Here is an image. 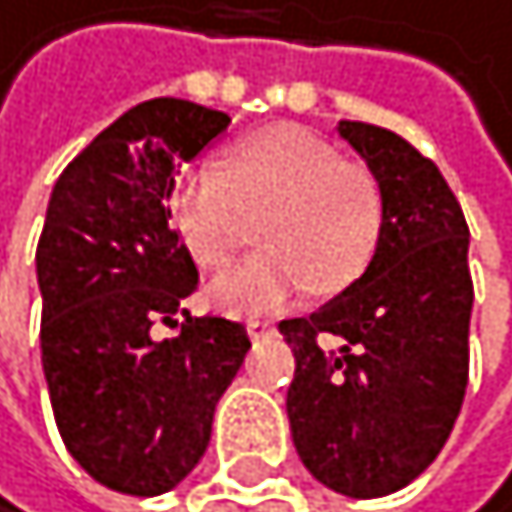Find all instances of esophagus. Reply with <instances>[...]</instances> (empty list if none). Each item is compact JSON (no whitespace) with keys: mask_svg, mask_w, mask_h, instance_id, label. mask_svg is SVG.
I'll list each match as a JSON object with an SVG mask.
<instances>
[{"mask_svg":"<svg viewBox=\"0 0 512 512\" xmlns=\"http://www.w3.org/2000/svg\"><path fill=\"white\" fill-rule=\"evenodd\" d=\"M248 335L258 342V338H271L274 335V322L271 319H251L248 322Z\"/></svg>","mask_w":512,"mask_h":512,"instance_id":"34e87169","label":"esophagus"}]
</instances>
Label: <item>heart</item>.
<instances>
[{
  "instance_id": "heart-1",
  "label": "heart",
  "mask_w": 512,
  "mask_h": 512,
  "mask_svg": "<svg viewBox=\"0 0 512 512\" xmlns=\"http://www.w3.org/2000/svg\"><path fill=\"white\" fill-rule=\"evenodd\" d=\"M174 219L193 258L222 267L254 238L264 248L212 280V303L264 313L296 290L329 296L371 264L384 229L381 180L335 144L296 125L241 138L225 170L196 167L174 190Z\"/></svg>"
}]
</instances>
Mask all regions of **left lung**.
Returning a JSON list of instances; mask_svg holds the SVG:
<instances>
[{
    "mask_svg": "<svg viewBox=\"0 0 512 512\" xmlns=\"http://www.w3.org/2000/svg\"><path fill=\"white\" fill-rule=\"evenodd\" d=\"M384 190L371 264L280 335L296 358L287 416L296 455L335 494L387 497L452 435L468 387V222L429 157L368 122H338ZM319 334L343 345L326 352Z\"/></svg>",
    "mask_w": 512,
    "mask_h": 512,
    "instance_id": "1",
    "label": "left lung"
}]
</instances>
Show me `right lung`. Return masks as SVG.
<instances>
[{"label": "right lung", "instance_id": "1", "mask_svg": "<svg viewBox=\"0 0 512 512\" xmlns=\"http://www.w3.org/2000/svg\"><path fill=\"white\" fill-rule=\"evenodd\" d=\"M229 122L186 99L141 102L73 157L47 203L34 264L54 419L77 465L119 494H167L196 468L251 348L241 322L183 309L199 274L170 229L180 164ZM157 325L178 332L157 339Z\"/></svg>", "mask_w": 512, "mask_h": 512}]
</instances>
